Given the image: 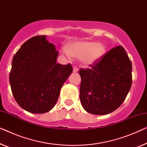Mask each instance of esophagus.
I'll use <instances>...</instances> for the list:
<instances>
[{"label":"esophagus","mask_w":147,"mask_h":147,"mask_svg":"<svg viewBox=\"0 0 147 147\" xmlns=\"http://www.w3.org/2000/svg\"><path fill=\"white\" fill-rule=\"evenodd\" d=\"M78 71V68L77 67H74V68H73V71L74 72H77Z\"/></svg>","instance_id":"1"}]
</instances>
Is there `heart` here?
<instances>
[{
    "instance_id": "b5f03b06",
    "label": "heart",
    "mask_w": 147,
    "mask_h": 147,
    "mask_svg": "<svg viewBox=\"0 0 147 147\" xmlns=\"http://www.w3.org/2000/svg\"><path fill=\"white\" fill-rule=\"evenodd\" d=\"M106 53V48L101 43L94 41H78L68 44L64 55L67 57L80 58L84 65L91 66L100 61Z\"/></svg>"
}]
</instances>
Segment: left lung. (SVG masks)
Segmentation results:
<instances>
[{
	"label": "left lung",
	"instance_id": "1",
	"mask_svg": "<svg viewBox=\"0 0 147 147\" xmlns=\"http://www.w3.org/2000/svg\"><path fill=\"white\" fill-rule=\"evenodd\" d=\"M90 68H81L80 98L84 110L105 115L123 103L132 85V63L122 46L107 52Z\"/></svg>",
	"mask_w": 147,
	"mask_h": 147
}]
</instances>
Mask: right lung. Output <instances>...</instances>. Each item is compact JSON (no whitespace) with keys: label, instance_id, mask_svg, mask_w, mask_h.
I'll return each instance as SVG.
<instances>
[{"label":"right lung","instance_id":"right-lung-1","mask_svg":"<svg viewBox=\"0 0 147 147\" xmlns=\"http://www.w3.org/2000/svg\"><path fill=\"white\" fill-rule=\"evenodd\" d=\"M57 55L46 35L27 40L14 55L10 85L16 102L26 111L43 114L55 106L62 86L73 71L70 63H57Z\"/></svg>","mask_w":147,"mask_h":147}]
</instances>
